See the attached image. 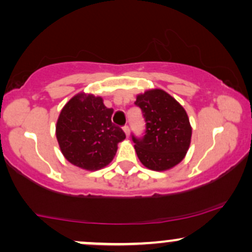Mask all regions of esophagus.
<instances>
[{
    "label": "esophagus",
    "instance_id": "esophagus-1",
    "mask_svg": "<svg viewBox=\"0 0 252 252\" xmlns=\"http://www.w3.org/2000/svg\"><path fill=\"white\" fill-rule=\"evenodd\" d=\"M123 131H124V134H126V137H129V126H123Z\"/></svg>",
    "mask_w": 252,
    "mask_h": 252
}]
</instances>
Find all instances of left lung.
<instances>
[{
  "label": "left lung",
  "mask_w": 252,
  "mask_h": 252,
  "mask_svg": "<svg viewBox=\"0 0 252 252\" xmlns=\"http://www.w3.org/2000/svg\"><path fill=\"white\" fill-rule=\"evenodd\" d=\"M135 104L142 110L146 122L143 138L132 136L138 160L155 172L175 167L186 156L192 137L186 110L161 89L147 90L137 94Z\"/></svg>",
  "instance_id": "1"
}]
</instances>
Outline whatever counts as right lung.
<instances>
[{"label":"right lung","mask_w":252,"mask_h":252,"mask_svg":"<svg viewBox=\"0 0 252 252\" xmlns=\"http://www.w3.org/2000/svg\"><path fill=\"white\" fill-rule=\"evenodd\" d=\"M114 110L103 98L77 94L63 105L58 117L56 135L63 158L85 170L102 169L111 162L117 144L126 138L123 130L111 122Z\"/></svg>","instance_id":"1"}]
</instances>
